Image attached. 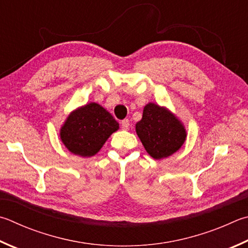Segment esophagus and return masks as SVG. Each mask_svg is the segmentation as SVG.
<instances>
[{"mask_svg": "<svg viewBox=\"0 0 248 248\" xmlns=\"http://www.w3.org/2000/svg\"><path fill=\"white\" fill-rule=\"evenodd\" d=\"M129 125H130V121L128 119H124L121 121V128L124 130H127L129 128Z\"/></svg>", "mask_w": 248, "mask_h": 248, "instance_id": "esophagus-1", "label": "esophagus"}]
</instances>
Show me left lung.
<instances>
[{
  "instance_id": "8db88e82",
  "label": "left lung",
  "mask_w": 248,
  "mask_h": 248,
  "mask_svg": "<svg viewBox=\"0 0 248 248\" xmlns=\"http://www.w3.org/2000/svg\"><path fill=\"white\" fill-rule=\"evenodd\" d=\"M136 131L144 148L154 159L167 158L183 145L186 131L183 124L166 107L148 103Z\"/></svg>"
}]
</instances>
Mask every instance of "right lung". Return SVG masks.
Listing matches in <instances>:
<instances>
[{
    "label": "right lung",
    "instance_id": "add662e5",
    "mask_svg": "<svg viewBox=\"0 0 248 248\" xmlns=\"http://www.w3.org/2000/svg\"><path fill=\"white\" fill-rule=\"evenodd\" d=\"M119 124L97 103L81 106L67 117L61 128V140L67 150L81 157H91L101 150Z\"/></svg>",
    "mask_w": 248,
    "mask_h": 248
}]
</instances>
